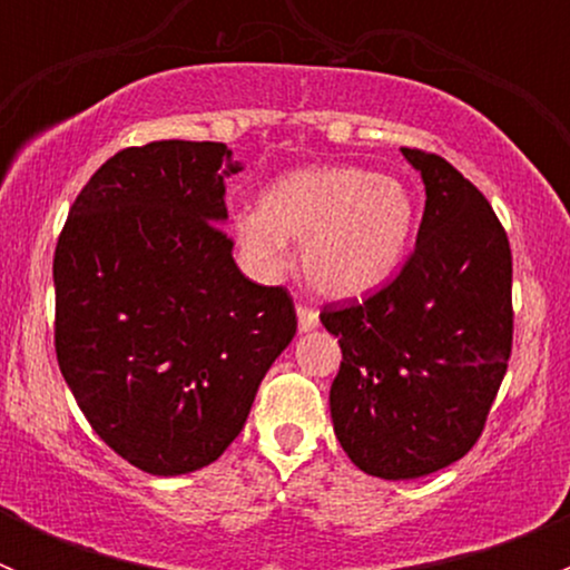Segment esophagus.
I'll use <instances>...</instances> for the list:
<instances>
[{"label":"esophagus","instance_id":"esophagus-1","mask_svg":"<svg viewBox=\"0 0 570 570\" xmlns=\"http://www.w3.org/2000/svg\"><path fill=\"white\" fill-rule=\"evenodd\" d=\"M320 325V312L317 308H308V306H297V327H301L303 333L306 331H314V327Z\"/></svg>","mask_w":570,"mask_h":570}]
</instances>
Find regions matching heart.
I'll list each match as a JSON object with an SVG mask.
<instances>
[{
    "instance_id": "1",
    "label": "heart",
    "mask_w": 570,
    "mask_h": 570,
    "mask_svg": "<svg viewBox=\"0 0 570 570\" xmlns=\"http://www.w3.org/2000/svg\"><path fill=\"white\" fill-rule=\"evenodd\" d=\"M411 189L394 176L353 165L306 168L264 189L258 209L234 220L253 273H281L292 243H303V275L327 297H353L389 278L413 232Z\"/></svg>"
}]
</instances>
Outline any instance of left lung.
Instances as JSON below:
<instances>
[{
  "label": "left lung",
  "instance_id": "1",
  "mask_svg": "<svg viewBox=\"0 0 570 570\" xmlns=\"http://www.w3.org/2000/svg\"><path fill=\"white\" fill-rule=\"evenodd\" d=\"M402 154L428 193L416 248L381 292L320 314L342 347L333 430L350 461L381 480L461 461L513 347V256L497 212L444 157Z\"/></svg>",
  "mask_w": 570,
  "mask_h": 570
}]
</instances>
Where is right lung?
I'll return each instance as SVG.
<instances>
[{"mask_svg": "<svg viewBox=\"0 0 570 570\" xmlns=\"http://www.w3.org/2000/svg\"><path fill=\"white\" fill-rule=\"evenodd\" d=\"M237 170L226 142L124 148L57 239V364L99 439L148 474L217 461L297 331L289 292L245 278L220 228Z\"/></svg>", "mask_w": 570, "mask_h": 570, "instance_id": "obj_1", "label": "right lung"}]
</instances>
